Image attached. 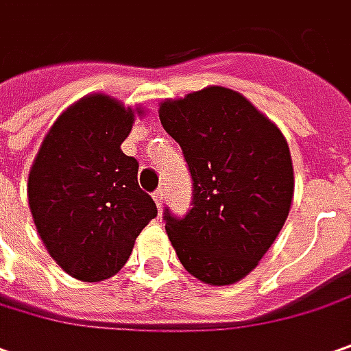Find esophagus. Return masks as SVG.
<instances>
[{"label": "esophagus", "mask_w": 351, "mask_h": 351, "mask_svg": "<svg viewBox=\"0 0 351 351\" xmlns=\"http://www.w3.org/2000/svg\"><path fill=\"white\" fill-rule=\"evenodd\" d=\"M154 202H156V206L159 207V209L163 207V190H161V188L154 192Z\"/></svg>", "instance_id": "1"}]
</instances>
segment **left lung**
I'll return each mask as SVG.
<instances>
[{
    "label": "left lung",
    "instance_id": "1",
    "mask_svg": "<svg viewBox=\"0 0 351 351\" xmlns=\"http://www.w3.org/2000/svg\"><path fill=\"white\" fill-rule=\"evenodd\" d=\"M159 119L182 147L194 184V207L182 219L165 211L169 240L197 280L234 285L256 269L288 219V142L247 97L223 86L161 101Z\"/></svg>",
    "mask_w": 351,
    "mask_h": 351
}]
</instances>
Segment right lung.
Instances as JSON below:
<instances>
[{
	"instance_id": "add662e5",
	"label": "right lung",
	"mask_w": 351,
	"mask_h": 351,
	"mask_svg": "<svg viewBox=\"0 0 351 351\" xmlns=\"http://www.w3.org/2000/svg\"><path fill=\"white\" fill-rule=\"evenodd\" d=\"M142 107L80 97L47 130L28 173V206L47 254L66 275L99 282L119 273L157 207L123 154Z\"/></svg>"
}]
</instances>
